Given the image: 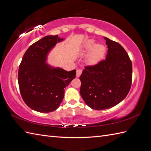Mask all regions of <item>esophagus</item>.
I'll use <instances>...</instances> for the list:
<instances>
[{
	"mask_svg": "<svg viewBox=\"0 0 151 151\" xmlns=\"http://www.w3.org/2000/svg\"><path fill=\"white\" fill-rule=\"evenodd\" d=\"M82 74V70L77 69L76 70V77H79Z\"/></svg>",
	"mask_w": 151,
	"mask_h": 151,
	"instance_id": "obj_1",
	"label": "esophagus"
}]
</instances>
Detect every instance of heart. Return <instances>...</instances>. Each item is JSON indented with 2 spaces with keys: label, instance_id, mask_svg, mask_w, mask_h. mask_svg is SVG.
<instances>
[{
  "label": "heart",
  "instance_id": "b5f03b06",
  "mask_svg": "<svg viewBox=\"0 0 151 151\" xmlns=\"http://www.w3.org/2000/svg\"><path fill=\"white\" fill-rule=\"evenodd\" d=\"M90 51L86 58L87 63L89 65H95L102 59L106 52V48L101 44L96 45L95 41L89 40L84 45L83 53H87Z\"/></svg>",
  "mask_w": 151,
  "mask_h": 151
}]
</instances>
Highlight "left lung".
Here are the masks:
<instances>
[{"mask_svg": "<svg viewBox=\"0 0 151 151\" xmlns=\"http://www.w3.org/2000/svg\"><path fill=\"white\" fill-rule=\"evenodd\" d=\"M108 51L106 60L86 66L80 76V93L89 107L106 110L118 104L130 89L132 64L119 43L104 37Z\"/></svg>", "mask_w": 151, "mask_h": 151, "instance_id": "left-lung-1", "label": "left lung"}]
</instances>
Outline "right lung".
Wrapping results in <instances>:
<instances>
[{
	"label": "right lung",
	"instance_id": "1",
	"mask_svg": "<svg viewBox=\"0 0 151 151\" xmlns=\"http://www.w3.org/2000/svg\"><path fill=\"white\" fill-rule=\"evenodd\" d=\"M63 38L47 36L32 45L22 57L18 72L19 90L32 110L48 113L60 106L65 88L75 78L76 70L67 71L47 62L48 54Z\"/></svg>",
	"mask_w": 151,
	"mask_h": 151
}]
</instances>
